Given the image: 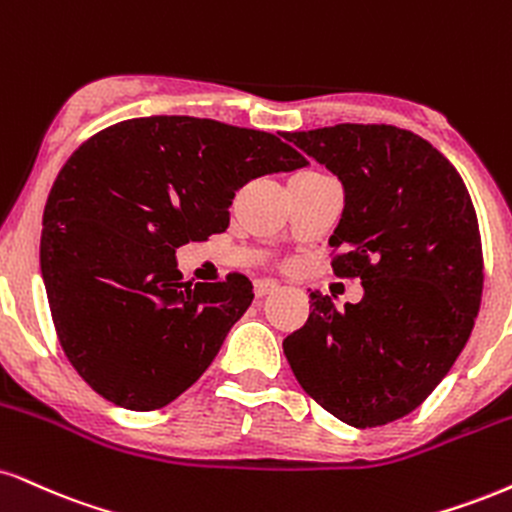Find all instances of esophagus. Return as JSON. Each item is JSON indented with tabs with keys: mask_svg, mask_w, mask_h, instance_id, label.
I'll use <instances>...</instances> for the list:
<instances>
[{
	"mask_svg": "<svg viewBox=\"0 0 512 512\" xmlns=\"http://www.w3.org/2000/svg\"><path fill=\"white\" fill-rule=\"evenodd\" d=\"M276 291H279V286H276L274 281H267V279L255 281V298H267V295H272Z\"/></svg>",
	"mask_w": 512,
	"mask_h": 512,
	"instance_id": "esophagus-1",
	"label": "esophagus"
}]
</instances>
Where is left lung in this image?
<instances>
[{"instance_id":"8db88e82","label":"left lung","mask_w":512,"mask_h":512,"mask_svg":"<svg viewBox=\"0 0 512 512\" xmlns=\"http://www.w3.org/2000/svg\"><path fill=\"white\" fill-rule=\"evenodd\" d=\"M343 186L331 248L336 276L362 281L336 310L310 293V317L283 341L305 393L350 427L412 412L458 360L482 303V238L455 166L412 131L338 123L286 133Z\"/></svg>"}]
</instances>
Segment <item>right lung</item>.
<instances>
[{
    "label": "right lung",
    "mask_w": 512,
    "mask_h": 512,
    "mask_svg": "<svg viewBox=\"0 0 512 512\" xmlns=\"http://www.w3.org/2000/svg\"><path fill=\"white\" fill-rule=\"evenodd\" d=\"M307 166L272 133L143 116L92 135L49 190L40 269L59 343L92 391L157 410L212 365L252 283H190L176 248L229 229L236 190Z\"/></svg>",
    "instance_id": "obj_1"
}]
</instances>
